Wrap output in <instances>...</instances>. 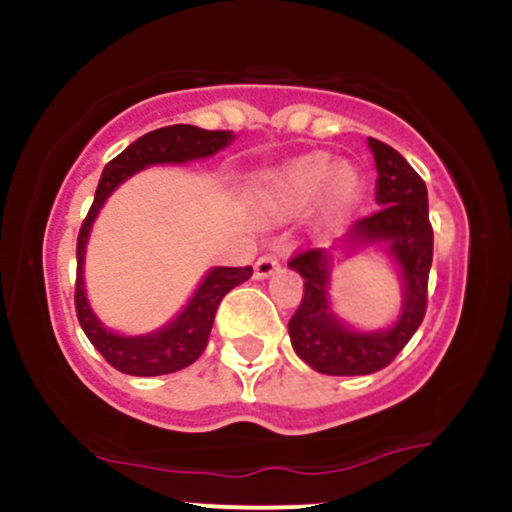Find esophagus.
Returning a JSON list of instances; mask_svg holds the SVG:
<instances>
[{
    "mask_svg": "<svg viewBox=\"0 0 512 512\" xmlns=\"http://www.w3.org/2000/svg\"><path fill=\"white\" fill-rule=\"evenodd\" d=\"M276 269H279V260H276L274 255H262L260 260L255 262V272H252V276H255L257 281H264V279H269Z\"/></svg>",
    "mask_w": 512,
    "mask_h": 512,
    "instance_id": "1",
    "label": "esophagus"
}]
</instances>
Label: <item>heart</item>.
Here are the masks:
<instances>
[{
    "instance_id": "heart-1",
    "label": "heart",
    "mask_w": 512,
    "mask_h": 512,
    "mask_svg": "<svg viewBox=\"0 0 512 512\" xmlns=\"http://www.w3.org/2000/svg\"><path fill=\"white\" fill-rule=\"evenodd\" d=\"M363 178L351 163H334L327 154L303 156L286 166L267 170L250 182V204L276 219L301 214L320 196L325 216H339L361 197Z\"/></svg>"
}]
</instances>
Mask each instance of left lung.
Wrapping results in <instances>:
<instances>
[{
  "mask_svg": "<svg viewBox=\"0 0 512 512\" xmlns=\"http://www.w3.org/2000/svg\"><path fill=\"white\" fill-rule=\"evenodd\" d=\"M378 170V211L354 221L330 248L305 250L289 262L303 276V301L289 320L291 346L317 373L368 375L385 368L419 330L426 313V286L433 262L428 192L416 170L392 146L368 137ZM366 247H380L396 262L403 303L392 326L358 331L331 310L333 267Z\"/></svg>",
  "mask_w": 512,
  "mask_h": 512,
  "instance_id": "1",
  "label": "left lung"
}]
</instances>
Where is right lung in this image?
Instances as JSON below:
<instances>
[{
    "label": "right lung",
    "mask_w": 512,
    "mask_h": 512,
    "mask_svg": "<svg viewBox=\"0 0 512 512\" xmlns=\"http://www.w3.org/2000/svg\"><path fill=\"white\" fill-rule=\"evenodd\" d=\"M236 139L233 132H209L195 125H170L144 134L132 142L103 168L98 180L96 197L79 231L76 240V317L81 330L86 332L88 342L101 351L110 366L127 375L139 378H154L182 370L202 356L209 342L211 325H214L216 308L228 291L248 281L252 276L250 267H211L197 284L190 301L182 305L175 317H170L163 327L146 334H122L108 327L96 310L91 308L86 296V245L91 238L93 223L101 214L103 204L113 195L122 182L137 175L139 170L151 166H182L190 161H202L219 154Z\"/></svg>",
    "instance_id": "add662e5"
}]
</instances>
